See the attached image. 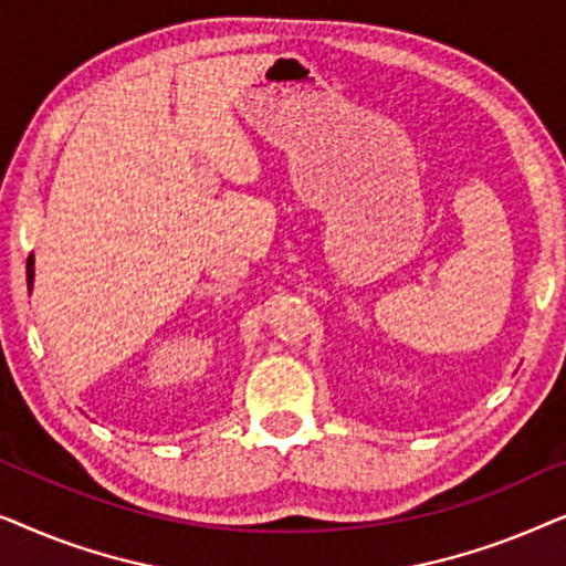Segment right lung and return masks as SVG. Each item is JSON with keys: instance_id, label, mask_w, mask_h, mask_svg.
<instances>
[{"instance_id": "obj_1", "label": "right lung", "mask_w": 566, "mask_h": 566, "mask_svg": "<svg viewBox=\"0 0 566 566\" xmlns=\"http://www.w3.org/2000/svg\"><path fill=\"white\" fill-rule=\"evenodd\" d=\"M33 281H35V258L30 254L28 258V293H33Z\"/></svg>"}]
</instances>
